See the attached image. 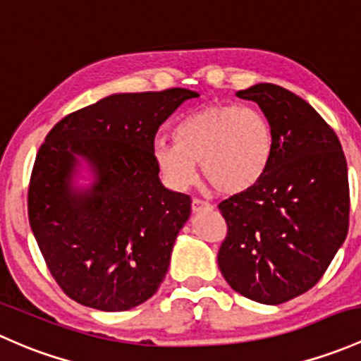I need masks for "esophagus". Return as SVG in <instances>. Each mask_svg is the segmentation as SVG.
Segmentation results:
<instances>
[{"label":"esophagus","mask_w":361,"mask_h":361,"mask_svg":"<svg viewBox=\"0 0 361 361\" xmlns=\"http://www.w3.org/2000/svg\"><path fill=\"white\" fill-rule=\"evenodd\" d=\"M191 208H192V212H195V214H200V212L208 210V208H210V205H208L207 202H202V200H192Z\"/></svg>","instance_id":"esophagus-1"}]
</instances>
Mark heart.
<instances>
[{
    "mask_svg": "<svg viewBox=\"0 0 361 361\" xmlns=\"http://www.w3.org/2000/svg\"><path fill=\"white\" fill-rule=\"evenodd\" d=\"M274 154V132L257 109L212 104L173 126V142L156 139L153 158L170 185L185 189L202 176L222 195H240L264 179Z\"/></svg>",
    "mask_w": 361,
    "mask_h": 361,
    "instance_id": "1",
    "label": "heart"
}]
</instances>
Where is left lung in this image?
Returning <instances> with one entry per match:
<instances>
[{"label":"left lung","mask_w":361,"mask_h":361,"mask_svg":"<svg viewBox=\"0 0 361 361\" xmlns=\"http://www.w3.org/2000/svg\"><path fill=\"white\" fill-rule=\"evenodd\" d=\"M274 132V154L255 188L219 205L228 224L217 261L233 290L261 304L307 292L343 247L348 165L336 132L299 95L273 83L236 92Z\"/></svg>","instance_id":"left-lung-1"}]
</instances>
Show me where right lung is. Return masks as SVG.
Instances as JSON below:
<instances>
[{
  "instance_id": "obj_1",
  "label": "right lung",
  "mask_w": 361,
  "mask_h": 361,
  "mask_svg": "<svg viewBox=\"0 0 361 361\" xmlns=\"http://www.w3.org/2000/svg\"><path fill=\"white\" fill-rule=\"evenodd\" d=\"M198 95L188 88L113 94L47 135L29 184V224L73 300L126 311L161 285L191 198L161 184L153 142L159 125ZM83 168L88 185L79 184Z\"/></svg>"
}]
</instances>
